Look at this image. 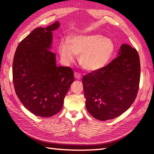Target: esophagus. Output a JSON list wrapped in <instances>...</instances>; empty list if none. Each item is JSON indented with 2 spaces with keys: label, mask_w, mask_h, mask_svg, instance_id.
Here are the masks:
<instances>
[{
  "label": "esophagus",
  "mask_w": 154,
  "mask_h": 154,
  "mask_svg": "<svg viewBox=\"0 0 154 154\" xmlns=\"http://www.w3.org/2000/svg\"><path fill=\"white\" fill-rule=\"evenodd\" d=\"M74 77H75V79H80L81 78H82V75H81L79 73V72H75V73H74Z\"/></svg>",
  "instance_id": "esophagus-1"
}]
</instances>
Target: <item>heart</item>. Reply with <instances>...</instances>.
Wrapping results in <instances>:
<instances>
[{
	"mask_svg": "<svg viewBox=\"0 0 154 154\" xmlns=\"http://www.w3.org/2000/svg\"><path fill=\"white\" fill-rule=\"evenodd\" d=\"M58 51L66 63L74 61L76 55L79 56V63L88 71H98L110 61L115 51L113 41L98 34L75 35L69 42L62 41Z\"/></svg>",
	"mask_w": 154,
	"mask_h": 154,
	"instance_id": "b5f03b06",
	"label": "heart"
}]
</instances>
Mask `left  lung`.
Masks as SVG:
<instances>
[{
  "label": "left lung",
  "mask_w": 154,
  "mask_h": 154,
  "mask_svg": "<svg viewBox=\"0 0 154 154\" xmlns=\"http://www.w3.org/2000/svg\"><path fill=\"white\" fill-rule=\"evenodd\" d=\"M140 66L136 49L123 44L118 56L82 79L85 106L94 118L105 121L124 113L139 90Z\"/></svg>",
  "instance_id": "obj_1"
}]
</instances>
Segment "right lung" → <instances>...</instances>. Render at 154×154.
<instances>
[{
    "mask_svg": "<svg viewBox=\"0 0 154 154\" xmlns=\"http://www.w3.org/2000/svg\"><path fill=\"white\" fill-rule=\"evenodd\" d=\"M58 22L33 30L19 43L13 62V82L20 102L35 116L49 118L58 113L74 82L73 71L57 66L50 51L52 31Z\"/></svg>",
    "mask_w": 154,
    "mask_h": 154,
    "instance_id": "obj_1",
    "label": "right lung"
}]
</instances>
